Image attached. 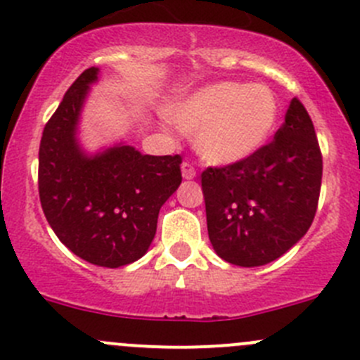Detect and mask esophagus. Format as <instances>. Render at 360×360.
I'll return each instance as SVG.
<instances>
[{
    "label": "esophagus",
    "instance_id": "1",
    "mask_svg": "<svg viewBox=\"0 0 360 360\" xmlns=\"http://www.w3.org/2000/svg\"><path fill=\"white\" fill-rule=\"evenodd\" d=\"M181 170H183L184 179H193V177L197 176V170H195V167L191 165L190 162H183V165H181Z\"/></svg>",
    "mask_w": 360,
    "mask_h": 360
}]
</instances>
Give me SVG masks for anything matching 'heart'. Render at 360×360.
<instances>
[{"label": "heart", "instance_id": "heart-1", "mask_svg": "<svg viewBox=\"0 0 360 360\" xmlns=\"http://www.w3.org/2000/svg\"><path fill=\"white\" fill-rule=\"evenodd\" d=\"M278 120L267 86L219 82L188 96L174 112L177 127L195 131V149L218 165L248 158L265 144Z\"/></svg>", "mask_w": 360, "mask_h": 360}]
</instances>
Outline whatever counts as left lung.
Here are the masks:
<instances>
[{
	"instance_id": "8db88e82",
	"label": "left lung",
	"mask_w": 360,
	"mask_h": 360,
	"mask_svg": "<svg viewBox=\"0 0 360 360\" xmlns=\"http://www.w3.org/2000/svg\"><path fill=\"white\" fill-rule=\"evenodd\" d=\"M322 167L311 117L294 98L273 141L240 162L200 174L216 253L240 267L269 264L287 253L315 218Z\"/></svg>"
}]
</instances>
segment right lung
<instances>
[{"instance_id": "right-lung-1", "label": "right lung", "mask_w": 360, "mask_h": 360, "mask_svg": "<svg viewBox=\"0 0 360 360\" xmlns=\"http://www.w3.org/2000/svg\"><path fill=\"white\" fill-rule=\"evenodd\" d=\"M98 68L84 70L47 121L38 151V193L49 225L72 253L100 267L139 260L158 212L183 181L181 155H141L131 146L87 158L75 127Z\"/></svg>"}]
</instances>
